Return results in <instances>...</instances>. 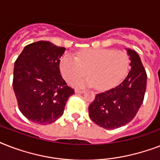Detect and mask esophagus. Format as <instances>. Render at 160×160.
Listing matches in <instances>:
<instances>
[{
    "mask_svg": "<svg viewBox=\"0 0 160 160\" xmlns=\"http://www.w3.org/2000/svg\"><path fill=\"white\" fill-rule=\"evenodd\" d=\"M75 93H84V92H85V90H80V89H75Z\"/></svg>",
    "mask_w": 160,
    "mask_h": 160,
    "instance_id": "obj_1",
    "label": "esophagus"
}]
</instances>
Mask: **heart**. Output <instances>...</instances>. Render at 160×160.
Returning <instances> with one entry per match:
<instances>
[{"label": "heart", "instance_id": "obj_1", "mask_svg": "<svg viewBox=\"0 0 160 160\" xmlns=\"http://www.w3.org/2000/svg\"><path fill=\"white\" fill-rule=\"evenodd\" d=\"M129 59L124 51L108 49H90L76 56L65 55L60 61V70L70 84L76 82L86 75L90 78L75 84L76 86L95 85L100 90L114 85L126 73Z\"/></svg>", "mask_w": 160, "mask_h": 160}]
</instances>
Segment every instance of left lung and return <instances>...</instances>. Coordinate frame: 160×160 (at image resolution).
<instances>
[{
    "instance_id": "obj_1",
    "label": "left lung",
    "mask_w": 160,
    "mask_h": 160,
    "mask_svg": "<svg viewBox=\"0 0 160 160\" xmlns=\"http://www.w3.org/2000/svg\"><path fill=\"white\" fill-rule=\"evenodd\" d=\"M130 70L115 87L95 95L89 106L91 120L106 129H117L131 121L141 106L146 90L147 75L140 57L126 49Z\"/></svg>"
}]
</instances>
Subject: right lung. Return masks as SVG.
Instances as JSON below:
<instances>
[{
  "label": "right lung",
  "instance_id": "obj_1",
  "mask_svg": "<svg viewBox=\"0 0 160 160\" xmlns=\"http://www.w3.org/2000/svg\"><path fill=\"white\" fill-rule=\"evenodd\" d=\"M65 51V47L40 41L25 46L15 62L13 90L19 109L34 123L57 120L75 94L60 75V57Z\"/></svg>",
  "mask_w": 160,
  "mask_h": 160
}]
</instances>
